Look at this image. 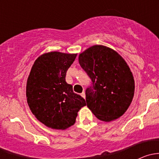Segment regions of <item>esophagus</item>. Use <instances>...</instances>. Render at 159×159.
Instances as JSON below:
<instances>
[{"instance_id":"obj_1","label":"esophagus","mask_w":159,"mask_h":159,"mask_svg":"<svg viewBox=\"0 0 159 159\" xmlns=\"http://www.w3.org/2000/svg\"><path fill=\"white\" fill-rule=\"evenodd\" d=\"M81 95L82 96V97L84 98H85V93H84V91H83V92L81 93Z\"/></svg>"}]
</instances>
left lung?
Wrapping results in <instances>:
<instances>
[{
  "label": "left lung",
  "mask_w": 159,
  "mask_h": 159,
  "mask_svg": "<svg viewBox=\"0 0 159 159\" xmlns=\"http://www.w3.org/2000/svg\"><path fill=\"white\" fill-rule=\"evenodd\" d=\"M79 64L91 80L87 106L101 121L121 117L134 97V81L125 61L114 50L94 45L80 54Z\"/></svg>",
  "instance_id": "1"
}]
</instances>
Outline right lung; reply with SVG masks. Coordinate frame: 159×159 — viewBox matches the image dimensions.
I'll list each match as a JSON object with an SVG mask.
<instances>
[{
  "mask_svg": "<svg viewBox=\"0 0 159 159\" xmlns=\"http://www.w3.org/2000/svg\"><path fill=\"white\" fill-rule=\"evenodd\" d=\"M76 54L49 52L34 61L27 81L28 104L34 116L48 127L65 130L73 125L85 100L65 81Z\"/></svg>",
  "mask_w": 159,
  "mask_h": 159,
  "instance_id": "right-lung-1",
  "label": "right lung"
}]
</instances>
